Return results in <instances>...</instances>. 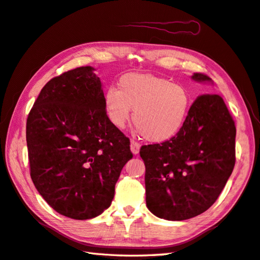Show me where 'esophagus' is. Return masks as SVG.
Segmentation results:
<instances>
[{
    "label": "esophagus",
    "mask_w": 260,
    "mask_h": 260,
    "mask_svg": "<svg viewBox=\"0 0 260 260\" xmlns=\"http://www.w3.org/2000/svg\"><path fill=\"white\" fill-rule=\"evenodd\" d=\"M140 149H141V145L140 144H138L135 141H131V150H132L133 154L137 155L138 153H140Z\"/></svg>",
    "instance_id": "1"
}]
</instances>
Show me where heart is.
<instances>
[{
  "instance_id": "1",
  "label": "heart",
  "mask_w": 260,
  "mask_h": 260,
  "mask_svg": "<svg viewBox=\"0 0 260 260\" xmlns=\"http://www.w3.org/2000/svg\"><path fill=\"white\" fill-rule=\"evenodd\" d=\"M110 122L123 128L131 118L148 142L172 140L184 127L190 108V95L184 86L153 74L128 73L119 78L118 89L104 92Z\"/></svg>"
}]
</instances>
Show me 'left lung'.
Returning <instances> with one entry per match:
<instances>
[{"label": "left lung", "instance_id": "1", "mask_svg": "<svg viewBox=\"0 0 260 260\" xmlns=\"http://www.w3.org/2000/svg\"><path fill=\"white\" fill-rule=\"evenodd\" d=\"M191 80L213 84L194 73ZM236 127L219 95L198 96L184 127L172 140L145 145L146 206L166 220H185L212 206L235 166Z\"/></svg>", "mask_w": 260, "mask_h": 260}]
</instances>
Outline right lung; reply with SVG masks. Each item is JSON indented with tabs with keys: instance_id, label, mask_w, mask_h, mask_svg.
<instances>
[{
	"instance_id": "add662e5",
	"label": "right lung",
	"mask_w": 260,
	"mask_h": 260,
	"mask_svg": "<svg viewBox=\"0 0 260 260\" xmlns=\"http://www.w3.org/2000/svg\"><path fill=\"white\" fill-rule=\"evenodd\" d=\"M92 66L52 78L26 120L35 188L58 214L85 220L111 206L115 184L132 157L129 140L108 119Z\"/></svg>"
}]
</instances>
